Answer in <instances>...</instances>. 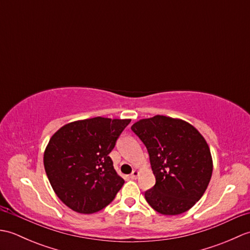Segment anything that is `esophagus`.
Masks as SVG:
<instances>
[{
    "mask_svg": "<svg viewBox=\"0 0 250 250\" xmlns=\"http://www.w3.org/2000/svg\"><path fill=\"white\" fill-rule=\"evenodd\" d=\"M137 176H139V172H137L136 169H134V171L130 174V178L132 179H136Z\"/></svg>",
    "mask_w": 250,
    "mask_h": 250,
    "instance_id": "obj_1",
    "label": "esophagus"
}]
</instances>
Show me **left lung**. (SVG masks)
I'll use <instances>...</instances> for the list:
<instances>
[{
	"label": "left lung",
	"mask_w": 250,
	"mask_h": 250,
	"mask_svg": "<svg viewBox=\"0 0 250 250\" xmlns=\"http://www.w3.org/2000/svg\"><path fill=\"white\" fill-rule=\"evenodd\" d=\"M149 153L156 184L145 199L162 215H179L204 194L213 173V160L204 137L180 119L157 115L131 126Z\"/></svg>",
	"instance_id": "obj_1"
}]
</instances>
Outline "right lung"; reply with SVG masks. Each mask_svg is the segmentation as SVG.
<instances>
[{
    "instance_id": "right-lung-1",
    "label": "right lung",
    "mask_w": 250,
    "mask_h": 250,
    "mask_svg": "<svg viewBox=\"0 0 250 250\" xmlns=\"http://www.w3.org/2000/svg\"><path fill=\"white\" fill-rule=\"evenodd\" d=\"M130 119L95 117L63 125L51 136L44 167L63 203L81 214H93L115 199L125 184L108 156Z\"/></svg>"
}]
</instances>
